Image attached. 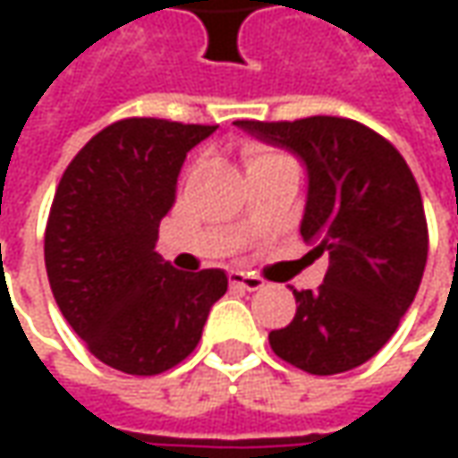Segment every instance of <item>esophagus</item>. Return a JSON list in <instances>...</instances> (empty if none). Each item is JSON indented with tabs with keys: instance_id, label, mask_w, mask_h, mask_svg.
<instances>
[{
	"instance_id": "1",
	"label": "esophagus",
	"mask_w": 458,
	"mask_h": 458,
	"mask_svg": "<svg viewBox=\"0 0 458 458\" xmlns=\"http://www.w3.org/2000/svg\"><path fill=\"white\" fill-rule=\"evenodd\" d=\"M229 283L234 285V288H242V291H259L265 283H262V277H257V275L250 273H229Z\"/></svg>"
}]
</instances>
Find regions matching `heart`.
Returning a JSON list of instances; mask_svg holds the SVG:
<instances>
[{
  "label": "heart",
  "mask_w": 458,
  "mask_h": 458,
  "mask_svg": "<svg viewBox=\"0 0 458 458\" xmlns=\"http://www.w3.org/2000/svg\"><path fill=\"white\" fill-rule=\"evenodd\" d=\"M244 163H247V170H255L259 165H267V163H275V160H283V157H288V155H283V152L273 150V148H265V145H257V142H250V145H244Z\"/></svg>",
  "instance_id": "obj_1"
}]
</instances>
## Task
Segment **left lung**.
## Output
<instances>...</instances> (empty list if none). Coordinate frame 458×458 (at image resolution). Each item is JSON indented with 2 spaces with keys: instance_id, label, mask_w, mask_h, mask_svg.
<instances>
[{
  "instance_id": "obj_1",
  "label": "left lung",
  "mask_w": 458,
  "mask_h": 458,
  "mask_svg": "<svg viewBox=\"0 0 458 458\" xmlns=\"http://www.w3.org/2000/svg\"><path fill=\"white\" fill-rule=\"evenodd\" d=\"M237 124L303 157L301 234L328 255L324 283L293 291L295 316L270 331V346L308 375L349 372L390 342L418 293L428 257L420 188L395 145L354 119Z\"/></svg>"
}]
</instances>
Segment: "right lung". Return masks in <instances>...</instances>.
Wrapping results in <instances>:
<instances>
[{
  "label": "right lung",
  "instance_id": "obj_1",
  "mask_svg": "<svg viewBox=\"0 0 458 458\" xmlns=\"http://www.w3.org/2000/svg\"><path fill=\"white\" fill-rule=\"evenodd\" d=\"M214 124L130 116L68 163L45 226L53 298L86 349L112 369L150 377L199 346L224 270L178 273L155 252L185 152Z\"/></svg>",
  "mask_w": 458,
  "mask_h": 458
}]
</instances>
